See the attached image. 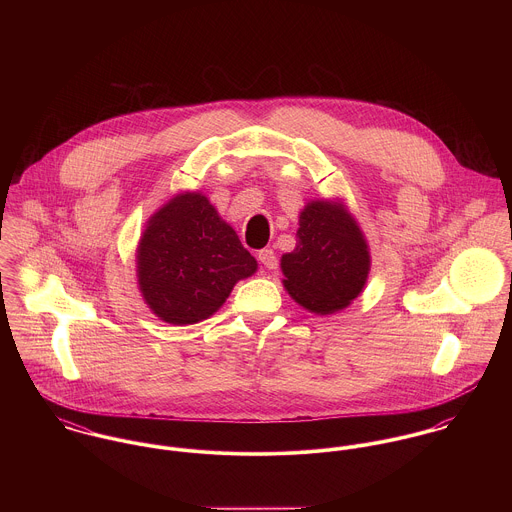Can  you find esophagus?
<instances>
[{"label":"esophagus","instance_id":"obj_1","mask_svg":"<svg viewBox=\"0 0 512 512\" xmlns=\"http://www.w3.org/2000/svg\"><path fill=\"white\" fill-rule=\"evenodd\" d=\"M258 260H260V264H262L264 268H268V270H276V268H278V258H276V254H274L272 248L260 250V252H258Z\"/></svg>","mask_w":512,"mask_h":512}]
</instances>
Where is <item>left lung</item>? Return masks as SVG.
<instances>
[{
    "label": "left lung",
    "mask_w": 512,
    "mask_h": 512,
    "mask_svg": "<svg viewBox=\"0 0 512 512\" xmlns=\"http://www.w3.org/2000/svg\"><path fill=\"white\" fill-rule=\"evenodd\" d=\"M284 288L313 313H335L365 288L370 254L357 220L337 201H311L299 213L297 244L282 256Z\"/></svg>",
    "instance_id": "left-lung-1"
}]
</instances>
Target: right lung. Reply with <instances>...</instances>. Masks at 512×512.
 <instances>
[{
	"instance_id": "obj_1",
	"label": "right lung",
	"mask_w": 512,
	"mask_h": 512,
	"mask_svg": "<svg viewBox=\"0 0 512 512\" xmlns=\"http://www.w3.org/2000/svg\"><path fill=\"white\" fill-rule=\"evenodd\" d=\"M136 262L147 307L171 325L209 319L258 268L201 193H179L147 220Z\"/></svg>"
}]
</instances>
